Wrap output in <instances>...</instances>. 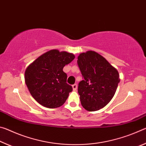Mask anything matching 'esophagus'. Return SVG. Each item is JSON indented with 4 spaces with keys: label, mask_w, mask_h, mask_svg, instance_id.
<instances>
[{
    "label": "esophagus",
    "mask_w": 146,
    "mask_h": 146,
    "mask_svg": "<svg viewBox=\"0 0 146 146\" xmlns=\"http://www.w3.org/2000/svg\"><path fill=\"white\" fill-rule=\"evenodd\" d=\"M72 88H73V90L74 91H76V90H77V85H76V84L72 85Z\"/></svg>",
    "instance_id": "1"
}]
</instances>
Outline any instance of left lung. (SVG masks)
Returning <instances> with one entry per match:
<instances>
[{"mask_svg": "<svg viewBox=\"0 0 146 146\" xmlns=\"http://www.w3.org/2000/svg\"><path fill=\"white\" fill-rule=\"evenodd\" d=\"M77 64L83 80L78 84L81 104L89 111H95L112 99L120 82L117 69L97 52L80 54Z\"/></svg>", "mask_w": 146, "mask_h": 146, "instance_id": "8db88e82", "label": "left lung"}]
</instances>
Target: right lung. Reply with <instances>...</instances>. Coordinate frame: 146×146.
I'll list each match as a JSON object with an SVG mask.
<instances>
[{"label":"right lung","instance_id":"right-lung-1","mask_svg":"<svg viewBox=\"0 0 146 146\" xmlns=\"http://www.w3.org/2000/svg\"><path fill=\"white\" fill-rule=\"evenodd\" d=\"M75 57L72 53L53 49L39 56L26 68V84L36 102L48 108L64 104L73 88L66 82L67 75L63 68Z\"/></svg>","mask_w":146,"mask_h":146}]
</instances>
